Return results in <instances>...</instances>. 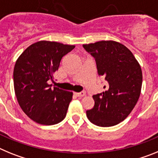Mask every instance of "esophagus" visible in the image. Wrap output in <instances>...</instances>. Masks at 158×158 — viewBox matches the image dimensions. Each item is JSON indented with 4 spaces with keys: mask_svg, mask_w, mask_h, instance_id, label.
I'll return each instance as SVG.
<instances>
[{
    "mask_svg": "<svg viewBox=\"0 0 158 158\" xmlns=\"http://www.w3.org/2000/svg\"><path fill=\"white\" fill-rule=\"evenodd\" d=\"M75 96H77V97H82V96H85V92H81V93H74Z\"/></svg>",
    "mask_w": 158,
    "mask_h": 158,
    "instance_id": "obj_1",
    "label": "esophagus"
}]
</instances>
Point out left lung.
I'll use <instances>...</instances> for the list:
<instances>
[{
    "instance_id": "8db88e82",
    "label": "left lung",
    "mask_w": 158,
    "mask_h": 158,
    "mask_svg": "<svg viewBox=\"0 0 158 158\" xmlns=\"http://www.w3.org/2000/svg\"><path fill=\"white\" fill-rule=\"evenodd\" d=\"M83 47L95 58L98 75L106 81L105 91L93 95L94 107L86 115L96 126H115L129 115L139 100L140 65L129 49L117 42L100 41Z\"/></svg>"
}]
</instances>
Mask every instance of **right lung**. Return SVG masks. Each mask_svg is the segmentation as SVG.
Returning <instances> with one entry per match:
<instances>
[{"label": "right lung", "mask_w": 158, "mask_h": 158, "mask_svg": "<svg viewBox=\"0 0 158 158\" xmlns=\"http://www.w3.org/2000/svg\"><path fill=\"white\" fill-rule=\"evenodd\" d=\"M75 46L40 41L27 47L18 58L13 71L17 101L23 112L35 122L54 125L62 121L72 100L73 93L51 88L62 57Z\"/></svg>", "instance_id": "1"}]
</instances>
